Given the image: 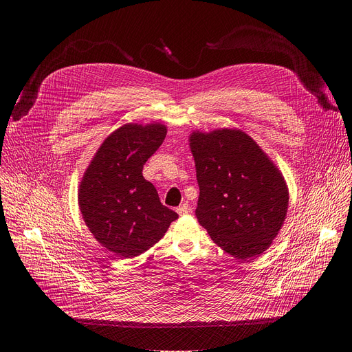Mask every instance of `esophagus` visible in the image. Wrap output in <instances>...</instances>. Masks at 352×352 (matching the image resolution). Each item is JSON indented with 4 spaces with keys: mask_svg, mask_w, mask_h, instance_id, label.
<instances>
[{
    "mask_svg": "<svg viewBox=\"0 0 352 352\" xmlns=\"http://www.w3.org/2000/svg\"><path fill=\"white\" fill-rule=\"evenodd\" d=\"M190 206L188 204H182V206H179L178 208H177V212L179 214V215H186V214H188L190 212Z\"/></svg>",
    "mask_w": 352,
    "mask_h": 352,
    "instance_id": "obj_1",
    "label": "esophagus"
}]
</instances>
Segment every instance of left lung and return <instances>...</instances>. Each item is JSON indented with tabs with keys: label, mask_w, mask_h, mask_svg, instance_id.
Segmentation results:
<instances>
[{
	"label": "left lung",
	"mask_w": 352,
	"mask_h": 352,
	"mask_svg": "<svg viewBox=\"0 0 352 352\" xmlns=\"http://www.w3.org/2000/svg\"><path fill=\"white\" fill-rule=\"evenodd\" d=\"M190 146L199 187L198 223L239 261L263 254L287 215L288 188L280 170L239 129L195 131Z\"/></svg>",
	"instance_id": "obj_1"
}]
</instances>
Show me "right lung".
Wrapping results in <instances>:
<instances>
[{
    "instance_id": "right-lung-1",
    "label": "right lung",
    "mask_w": 352,
    "mask_h": 352,
    "mask_svg": "<svg viewBox=\"0 0 352 352\" xmlns=\"http://www.w3.org/2000/svg\"><path fill=\"white\" fill-rule=\"evenodd\" d=\"M162 124H125L105 138L81 179L78 204L88 230L108 251L133 258L157 244L178 214L142 177L162 144Z\"/></svg>"
}]
</instances>
